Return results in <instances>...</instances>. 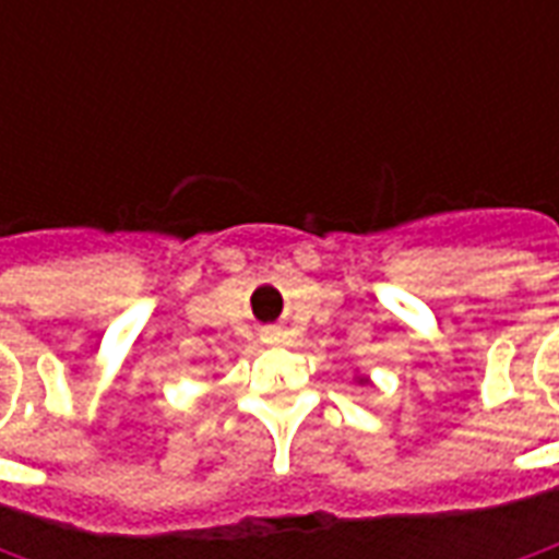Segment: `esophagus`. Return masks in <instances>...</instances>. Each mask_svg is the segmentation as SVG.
Segmentation results:
<instances>
[{
  "label": "esophagus",
  "mask_w": 559,
  "mask_h": 559,
  "mask_svg": "<svg viewBox=\"0 0 559 559\" xmlns=\"http://www.w3.org/2000/svg\"><path fill=\"white\" fill-rule=\"evenodd\" d=\"M284 338H287V332H281V329H266V332H263V341H266V344H281Z\"/></svg>",
  "instance_id": "obj_1"
}]
</instances>
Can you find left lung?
<instances>
[{
    "mask_svg": "<svg viewBox=\"0 0 559 559\" xmlns=\"http://www.w3.org/2000/svg\"><path fill=\"white\" fill-rule=\"evenodd\" d=\"M359 383H371V380H368V377H359Z\"/></svg>",
    "mask_w": 559,
    "mask_h": 559,
    "instance_id": "obj_1",
    "label": "left lung"
}]
</instances>
